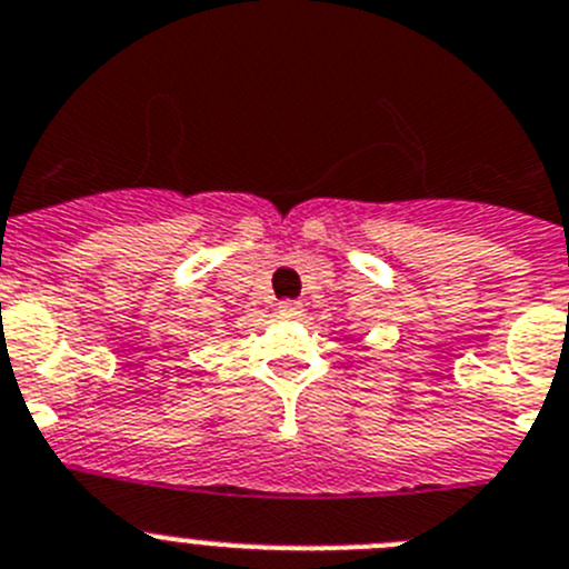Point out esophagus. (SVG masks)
Here are the masks:
<instances>
[{"instance_id": "esophagus-1", "label": "esophagus", "mask_w": 569, "mask_h": 569, "mask_svg": "<svg viewBox=\"0 0 569 569\" xmlns=\"http://www.w3.org/2000/svg\"><path fill=\"white\" fill-rule=\"evenodd\" d=\"M303 315V306L297 303V300H283V303H278V317H283V320H295V317Z\"/></svg>"}]
</instances>
